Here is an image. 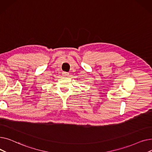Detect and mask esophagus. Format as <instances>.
<instances>
[{
    "instance_id": "34e87169",
    "label": "esophagus",
    "mask_w": 152,
    "mask_h": 152,
    "mask_svg": "<svg viewBox=\"0 0 152 152\" xmlns=\"http://www.w3.org/2000/svg\"><path fill=\"white\" fill-rule=\"evenodd\" d=\"M62 75H63V76H65V77H67L68 76H69V73H67V72H63L62 73Z\"/></svg>"
}]
</instances>
